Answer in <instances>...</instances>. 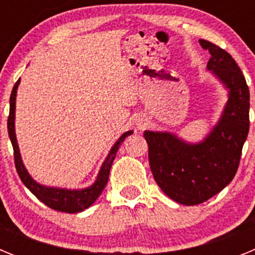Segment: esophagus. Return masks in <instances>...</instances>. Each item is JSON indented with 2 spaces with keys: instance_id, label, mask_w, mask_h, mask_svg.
I'll return each instance as SVG.
<instances>
[{
  "instance_id": "34e87169",
  "label": "esophagus",
  "mask_w": 255,
  "mask_h": 255,
  "mask_svg": "<svg viewBox=\"0 0 255 255\" xmlns=\"http://www.w3.org/2000/svg\"><path fill=\"white\" fill-rule=\"evenodd\" d=\"M139 126H140V128H143V126H144V125H143V123H140V124H139Z\"/></svg>"
}]
</instances>
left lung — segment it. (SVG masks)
Here are the masks:
<instances>
[{
  "label": "left lung",
  "instance_id": "left-lung-1",
  "mask_svg": "<svg viewBox=\"0 0 255 255\" xmlns=\"http://www.w3.org/2000/svg\"><path fill=\"white\" fill-rule=\"evenodd\" d=\"M211 58L207 69L227 91L217 124L203 140L189 143L170 131H144L153 177L164 194L184 206H197L233 181L249 132V88L231 55L199 39Z\"/></svg>",
  "mask_w": 255,
  "mask_h": 255
}]
</instances>
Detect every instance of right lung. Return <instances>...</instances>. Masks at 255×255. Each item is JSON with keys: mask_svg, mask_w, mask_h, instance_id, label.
Instances as JSON below:
<instances>
[{"mask_svg": "<svg viewBox=\"0 0 255 255\" xmlns=\"http://www.w3.org/2000/svg\"><path fill=\"white\" fill-rule=\"evenodd\" d=\"M20 84V79L13 85L12 92L10 96V115H8L7 120V130L8 136L12 143L13 148V158H15V166L16 171L19 173V177L21 179L22 184L29 189V190L40 200L43 202L47 207L55 209V211L65 212V213H78L83 212L84 209L89 208L92 204L98 199L103 189L106 188L110 176V170H111L112 162H114L116 153L120 148L121 143L125 140L129 135L132 134V130L124 132L120 138L117 139L116 143L112 145L111 150L103 161L101 170L98 172L96 181L91 186L84 189H66V188H53V186L42 185L39 182L35 181L30 176V173L25 168L22 163L21 154H20L19 145H17L16 134H15V108H16V93L17 87Z\"/></svg>", "mask_w": 255, "mask_h": 255, "instance_id": "right-lung-1", "label": "right lung"}]
</instances>
